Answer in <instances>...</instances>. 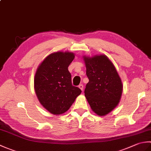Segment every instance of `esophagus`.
I'll return each mask as SVG.
<instances>
[{"label":"esophagus","mask_w":151,"mask_h":151,"mask_svg":"<svg viewBox=\"0 0 151 151\" xmlns=\"http://www.w3.org/2000/svg\"><path fill=\"white\" fill-rule=\"evenodd\" d=\"M78 88L81 89L82 91H83V89H84V86H83V84H80L78 86Z\"/></svg>","instance_id":"34e87169"}]
</instances>
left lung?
<instances>
[{
    "instance_id": "8db88e82",
    "label": "left lung",
    "mask_w": 151,
    "mask_h": 151,
    "mask_svg": "<svg viewBox=\"0 0 151 151\" xmlns=\"http://www.w3.org/2000/svg\"><path fill=\"white\" fill-rule=\"evenodd\" d=\"M89 82L84 90L92 110L100 116L117 106L123 85L114 64L105 55L84 57Z\"/></svg>"
}]
</instances>
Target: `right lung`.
Returning a JSON list of instances; mask_svg holds the SVG:
<instances>
[{"mask_svg":"<svg viewBox=\"0 0 151 151\" xmlns=\"http://www.w3.org/2000/svg\"><path fill=\"white\" fill-rule=\"evenodd\" d=\"M74 58L73 52H54L48 56L37 69L35 91L41 105L52 114H62L68 110L82 92L72 85L68 70Z\"/></svg>","mask_w":151,"mask_h":151,"instance_id":"obj_1","label":"right lung"}]
</instances>
